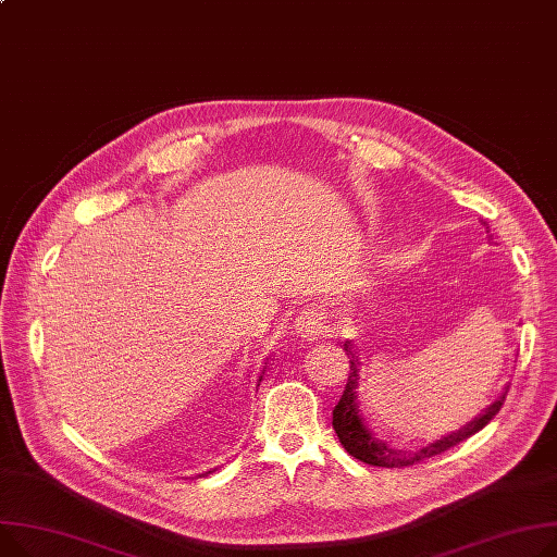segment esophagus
<instances>
[{"instance_id":"obj_1","label":"esophagus","mask_w":557,"mask_h":557,"mask_svg":"<svg viewBox=\"0 0 557 557\" xmlns=\"http://www.w3.org/2000/svg\"><path fill=\"white\" fill-rule=\"evenodd\" d=\"M324 324H326V313L320 307H307L298 313V318H295L293 326L298 329L302 338L315 341L318 336H322V333H324Z\"/></svg>"}]
</instances>
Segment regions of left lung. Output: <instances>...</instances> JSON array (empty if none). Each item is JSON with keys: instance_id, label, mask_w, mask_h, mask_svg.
I'll list each match as a JSON object with an SVG mask.
<instances>
[{"instance_id": "obj_1", "label": "left lung", "mask_w": 557, "mask_h": 557, "mask_svg": "<svg viewBox=\"0 0 557 557\" xmlns=\"http://www.w3.org/2000/svg\"><path fill=\"white\" fill-rule=\"evenodd\" d=\"M345 351L349 356V379H347V385H345V392L338 400V405L333 407V430H336L343 448L356 457L358 461L362 463H369V466H379V468H405V466H414L419 461H425L434 455H441L446 453L450 448H455L457 443L470 438L472 434H476L481 428H486L495 414L502 410V405L506 400V394H508V387H504V392L499 394V398L495 403H491L486 410H481L479 417H474L470 423H466L461 430L443 436L434 443H430V446L417 450V453H407V450H394L389 448L385 441L376 438L374 432L369 430V425L364 423V417H362V410H360V400H358V381H360V362H358V349L351 345V341H345Z\"/></svg>"}]
</instances>
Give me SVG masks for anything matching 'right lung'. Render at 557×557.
<instances>
[{
    "label": "right lung",
    "instance_id": "1",
    "mask_svg": "<svg viewBox=\"0 0 557 557\" xmlns=\"http://www.w3.org/2000/svg\"><path fill=\"white\" fill-rule=\"evenodd\" d=\"M264 372H267V369H264ZM259 381H262V376H259Z\"/></svg>",
    "mask_w": 557,
    "mask_h": 557
}]
</instances>
